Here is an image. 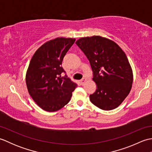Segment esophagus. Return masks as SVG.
Wrapping results in <instances>:
<instances>
[{
  "label": "esophagus",
  "instance_id": "34e87169",
  "mask_svg": "<svg viewBox=\"0 0 152 152\" xmlns=\"http://www.w3.org/2000/svg\"><path fill=\"white\" fill-rule=\"evenodd\" d=\"M86 81V78H83L82 80H81V81H80V82H81V83H82V85H83V83H85V82Z\"/></svg>",
  "mask_w": 152,
  "mask_h": 152
}]
</instances>
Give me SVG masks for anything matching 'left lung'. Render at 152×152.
Masks as SVG:
<instances>
[{
	"label": "left lung",
	"instance_id": "obj_1",
	"mask_svg": "<svg viewBox=\"0 0 152 152\" xmlns=\"http://www.w3.org/2000/svg\"><path fill=\"white\" fill-rule=\"evenodd\" d=\"M76 44L89 61L96 85L90 101L104 110L118 107L129 93L133 80L124 51L114 41L100 36L81 38Z\"/></svg>",
	"mask_w": 152,
	"mask_h": 152
}]
</instances>
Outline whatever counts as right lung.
Returning <instances> with one entry per match:
<instances>
[{
    "mask_svg": "<svg viewBox=\"0 0 152 152\" xmlns=\"http://www.w3.org/2000/svg\"><path fill=\"white\" fill-rule=\"evenodd\" d=\"M75 38H57L38 48L30 61L26 73L28 93L38 106L48 112H56L70 101L77 87L67 76L62 62Z\"/></svg>",
    "mask_w": 152,
    "mask_h": 152,
    "instance_id": "obj_1",
    "label": "right lung"
}]
</instances>
